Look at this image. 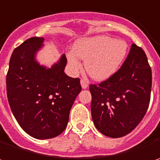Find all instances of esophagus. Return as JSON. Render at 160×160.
I'll return each instance as SVG.
<instances>
[{
  "instance_id": "1",
  "label": "esophagus",
  "mask_w": 160,
  "mask_h": 160,
  "mask_svg": "<svg viewBox=\"0 0 160 160\" xmlns=\"http://www.w3.org/2000/svg\"><path fill=\"white\" fill-rule=\"evenodd\" d=\"M80 84H81V87H82V88H87L88 86V80H84V79H81V80H80Z\"/></svg>"
}]
</instances>
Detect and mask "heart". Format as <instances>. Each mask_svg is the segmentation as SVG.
<instances>
[{
  "mask_svg": "<svg viewBox=\"0 0 160 160\" xmlns=\"http://www.w3.org/2000/svg\"><path fill=\"white\" fill-rule=\"evenodd\" d=\"M74 53L85 60L87 72L93 79L104 80L112 76L121 66L127 52V45L109 37L81 39L73 45ZM73 71L80 69L79 59L72 52L67 55Z\"/></svg>",
  "mask_w": 160,
  "mask_h": 160,
  "instance_id": "heart-1",
  "label": "heart"
}]
</instances>
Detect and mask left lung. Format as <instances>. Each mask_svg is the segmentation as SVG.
Masks as SVG:
<instances>
[{"instance_id":"1","label":"left lung","mask_w":160,"mask_h":160,"mask_svg":"<svg viewBox=\"0 0 160 160\" xmlns=\"http://www.w3.org/2000/svg\"><path fill=\"white\" fill-rule=\"evenodd\" d=\"M151 85V68L146 53L132 44L117 72L98 84L89 85L96 128L111 138L130 133L148 110Z\"/></svg>"}]
</instances>
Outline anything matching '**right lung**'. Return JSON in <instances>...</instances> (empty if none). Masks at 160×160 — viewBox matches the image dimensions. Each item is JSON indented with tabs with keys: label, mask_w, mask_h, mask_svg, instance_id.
I'll return each mask as SVG.
<instances>
[{
	"label": "right lung",
	"mask_w": 160,
	"mask_h": 160,
	"mask_svg": "<svg viewBox=\"0 0 160 160\" xmlns=\"http://www.w3.org/2000/svg\"><path fill=\"white\" fill-rule=\"evenodd\" d=\"M44 40L31 38L15 48L6 76L12 114L20 127L36 139H51L65 130L73 102L81 91L80 79L64 73L65 55L51 69L35 61Z\"/></svg>",
	"instance_id": "obj_1"
}]
</instances>
